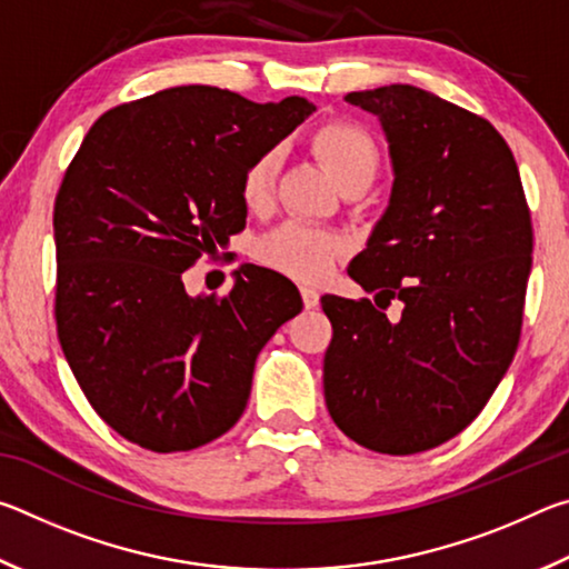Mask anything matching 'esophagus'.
<instances>
[{
  "mask_svg": "<svg viewBox=\"0 0 569 569\" xmlns=\"http://www.w3.org/2000/svg\"><path fill=\"white\" fill-rule=\"evenodd\" d=\"M301 298H303V306L306 308L319 306V291H316V288H311V286H303L301 288Z\"/></svg>",
  "mask_w": 569,
  "mask_h": 569,
  "instance_id": "esophagus-1",
  "label": "esophagus"
}]
</instances>
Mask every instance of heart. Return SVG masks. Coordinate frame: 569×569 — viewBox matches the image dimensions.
Wrapping results in <instances>:
<instances>
[{"label":"heart","mask_w":569,"mask_h":569,"mask_svg":"<svg viewBox=\"0 0 569 569\" xmlns=\"http://www.w3.org/2000/svg\"><path fill=\"white\" fill-rule=\"evenodd\" d=\"M311 148L323 162L333 180L343 188L351 180L371 182L379 170V148L369 130L351 120H331L316 128L311 134ZM278 158L276 152H261L240 178V196L248 208H261L268 203L276 182ZM343 253V240L329 230L286 223L268 233L258 256L276 271L298 281H321L329 276L333 263Z\"/></svg>","instance_id":"b5f03b06"}]
</instances>
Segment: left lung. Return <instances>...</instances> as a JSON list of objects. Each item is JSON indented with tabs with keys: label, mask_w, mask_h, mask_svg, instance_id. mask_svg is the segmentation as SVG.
Returning a JSON list of instances; mask_svg holds the SVG:
<instances>
[{
	"label": "left lung",
	"mask_w": 569,
	"mask_h": 569,
	"mask_svg": "<svg viewBox=\"0 0 569 569\" xmlns=\"http://www.w3.org/2000/svg\"><path fill=\"white\" fill-rule=\"evenodd\" d=\"M389 140L387 213L349 276L369 298L323 296L333 326L326 407L346 437L417 455L467 429L515 359L532 220L495 124L411 84L349 92ZM402 301L389 322L386 308Z\"/></svg>",
	"instance_id": "1"
}]
</instances>
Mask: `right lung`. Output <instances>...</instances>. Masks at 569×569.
<instances>
[{
	"instance_id": "add662e5",
	"label": "right lung",
	"mask_w": 569,
	"mask_h": 569,
	"mask_svg": "<svg viewBox=\"0 0 569 569\" xmlns=\"http://www.w3.org/2000/svg\"><path fill=\"white\" fill-rule=\"evenodd\" d=\"M316 108L182 84L104 112L54 198V319L92 409L132 445L188 451L243 413L256 359L296 313L286 276L240 266L230 293L182 273L246 228L240 178Z\"/></svg>"
}]
</instances>
